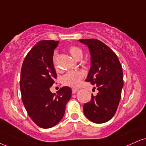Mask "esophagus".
I'll return each instance as SVG.
<instances>
[{
	"label": "esophagus",
	"instance_id": "34e87169",
	"mask_svg": "<svg viewBox=\"0 0 146 146\" xmlns=\"http://www.w3.org/2000/svg\"><path fill=\"white\" fill-rule=\"evenodd\" d=\"M78 91V89H72V92L73 94H74V93H76Z\"/></svg>",
	"mask_w": 146,
	"mask_h": 146
}]
</instances>
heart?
<instances>
[{
	"label": "heart",
	"instance_id": "1",
	"mask_svg": "<svg viewBox=\"0 0 146 146\" xmlns=\"http://www.w3.org/2000/svg\"><path fill=\"white\" fill-rule=\"evenodd\" d=\"M69 52L71 55L76 60H79L82 57L81 48L76 46H72L69 48ZM57 53L55 52L53 57V62L55 67H57ZM84 72L83 71H70L65 74L62 76L63 84L71 87H77L80 85L81 80L84 78Z\"/></svg>",
	"mask_w": 146,
	"mask_h": 146
}]
</instances>
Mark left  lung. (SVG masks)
<instances>
[{
    "instance_id": "obj_1",
    "label": "left lung",
    "mask_w": 146,
    "mask_h": 146,
    "mask_svg": "<svg viewBox=\"0 0 146 146\" xmlns=\"http://www.w3.org/2000/svg\"><path fill=\"white\" fill-rule=\"evenodd\" d=\"M79 41L89 47L91 54V68L85 81L98 90L84 104V114L93 123H106L114 116L121 98L123 68L116 53L102 41L94 38Z\"/></svg>"
}]
</instances>
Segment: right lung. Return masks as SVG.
Returning a JSON list of instances; mask_svg holds the SVG:
<instances>
[{"mask_svg":"<svg viewBox=\"0 0 146 146\" xmlns=\"http://www.w3.org/2000/svg\"><path fill=\"white\" fill-rule=\"evenodd\" d=\"M58 43L53 40L39 41L27 54L21 70L23 104L34 123L43 129L53 127L62 119L72 95L68 87L60 88L57 94L50 91L57 78L53 57Z\"/></svg>","mask_w":146,"mask_h":146,"instance_id":"1","label":"right lung"}]
</instances>
